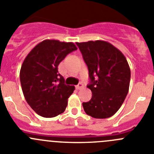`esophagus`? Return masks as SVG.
<instances>
[{
	"mask_svg": "<svg viewBox=\"0 0 154 154\" xmlns=\"http://www.w3.org/2000/svg\"><path fill=\"white\" fill-rule=\"evenodd\" d=\"M83 87H84V85H83V84H81V83H79V84H77V86H76V89H77V90H80V89H81V88H82Z\"/></svg>",
	"mask_w": 154,
	"mask_h": 154,
	"instance_id": "obj_1",
	"label": "esophagus"
}]
</instances>
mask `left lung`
Here are the masks:
<instances>
[{
	"label": "left lung",
	"mask_w": 154,
	"mask_h": 154,
	"mask_svg": "<svg viewBox=\"0 0 154 154\" xmlns=\"http://www.w3.org/2000/svg\"><path fill=\"white\" fill-rule=\"evenodd\" d=\"M88 67L92 92L91 100L83 103L87 115L97 119L112 117L127 95L131 69L120 51L104 41L76 43Z\"/></svg>",
	"instance_id": "obj_1"
}]
</instances>
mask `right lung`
Instances as JSON below:
<instances>
[{
  "label": "right lung",
  "instance_id": "1",
  "mask_svg": "<svg viewBox=\"0 0 154 154\" xmlns=\"http://www.w3.org/2000/svg\"><path fill=\"white\" fill-rule=\"evenodd\" d=\"M77 48L72 42L44 40L36 45L22 63L20 80L30 106L41 117H54L63 113L67 99L75 90L64 84L58 65Z\"/></svg>",
  "mask_w": 154,
  "mask_h": 154
}]
</instances>
